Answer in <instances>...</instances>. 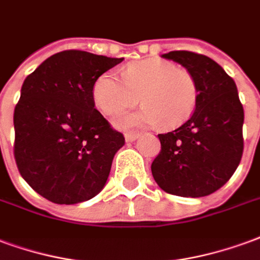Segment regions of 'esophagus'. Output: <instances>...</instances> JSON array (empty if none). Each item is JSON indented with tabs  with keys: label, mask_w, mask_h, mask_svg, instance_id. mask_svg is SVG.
I'll list each match as a JSON object with an SVG mask.
<instances>
[{
	"label": "esophagus",
	"mask_w": 260,
	"mask_h": 260,
	"mask_svg": "<svg viewBox=\"0 0 260 260\" xmlns=\"http://www.w3.org/2000/svg\"><path fill=\"white\" fill-rule=\"evenodd\" d=\"M138 137H140V134H137V133H126V134H124V138H126V141H127V143L136 141Z\"/></svg>",
	"instance_id": "34e87169"
}]
</instances>
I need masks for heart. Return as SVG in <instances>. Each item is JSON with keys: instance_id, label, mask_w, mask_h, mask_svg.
<instances>
[{"instance_id": "1", "label": "heart", "mask_w": 260, "mask_h": 260, "mask_svg": "<svg viewBox=\"0 0 260 260\" xmlns=\"http://www.w3.org/2000/svg\"><path fill=\"white\" fill-rule=\"evenodd\" d=\"M198 84L190 70L165 59L136 60L126 66L123 77L116 72L102 73L94 83L92 96L105 115H116L134 107L141 109L115 119L119 127H149L162 123L173 128L190 119L198 102Z\"/></svg>"}]
</instances>
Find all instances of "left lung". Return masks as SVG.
I'll use <instances>...</instances> for the list:
<instances>
[{
  "label": "left lung",
  "mask_w": 260,
  "mask_h": 260,
  "mask_svg": "<svg viewBox=\"0 0 260 260\" xmlns=\"http://www.w3.org/2000/svg\"><path fill=\"white\" fill-rule=\"evenodd\" d=\"M194 75L198 102L179 128L158 134L160 152L151 165L155 181L168 194L200 198L226 184L244 149L242 108L234 80L215 60L190 51L162 55Z\"/></svg>",
  "instance_id": "obj_1"
}]
</instances>
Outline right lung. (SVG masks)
Wrapping results in <instances>:
<instances>
[{
  "instance_id": "1",
  "label": "right lung",
  "mask_w": 260,
  "mask_h": 260,
  "mask_svg": "<svg viewBox=\"0 0 260 260\" xmlns=\"http://www.w3.org/2000/svg\"><path fill=\"white\" fill-rule=\"evenodd\" d=\"M122 60L62 51L24 79L13 113L15 160L26 183L54 204L84 202L107 184L124 137L94 108L92 88Z\"/></svg>"
}]
</instances>
